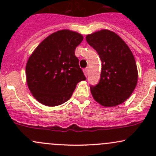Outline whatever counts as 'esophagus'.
<instances>
[{
    "label": "esophagus",
    "mask_w": 156,
    "mask_h": 156,
    "mask_svg": "<svg viewBox=\"0 0 156 156\" xmlns=\"http://www.w3.org/2000/svg\"><path fill=\"white\" fill-rule=\"evenodd\" d=\"M88 67L87 68H86V69H84V75H85V76H87V75H88Z\"/></svg>",
    "instance_id": "34e87169"
}]
</instances>
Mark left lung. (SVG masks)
I'll return each mask as SVG.
<instances>
[{"mask_svg":"<svg viewBox=\"0 0 156 156\" xmlns=\"http://www.w3.org/2000/svg\"><path fill=\"white\" fill-rule=\"evenodd\" d=\"M102 62L100 82L90 87L93 97L105 107L125 102L137 84L138 72L134 56L127 44L114 31L102 29L86 36Z\"/></svg>","mask_w":156,"mask_h":156,"instance_id":"obj_1","label":"left lung"}]
</instances>
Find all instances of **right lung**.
Listing matches in <instances>:
<instances>
[{
	"label": "right lung",
	"instance_id": "1",
	"mask_svg": "<svg viewBox=\"0 0 156 156\" xmlns=\"http://www.w3.org/2000/svg\"><path fill=\"white\" fill-rule=\"evenodd\" d=\"M84 37L62 29L50 34L34 50L26 66V82L37 101L56 106L71 98L77 84L86 80L75 55Z\"/></svg>",
	"mask_w": 156,
	"mask_h": 156
}]
</instances>
